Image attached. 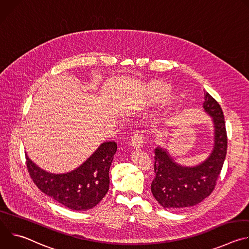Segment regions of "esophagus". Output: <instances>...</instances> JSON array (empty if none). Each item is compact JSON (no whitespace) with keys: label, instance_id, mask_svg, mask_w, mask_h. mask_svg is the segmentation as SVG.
<instances>
[{"label":"esophagus","instance_id":"obj_1","mask_svg":"<svg viewBox=\"0 0 249 249\" xmlns=\"http://www.w3.org/2000/svg\"><path fill=\"white\" fill-rule=\"evenodd\" d=\"M143 143H144V140H143V137H142L141 132L140 131L134 132V135L132 136V140H131V146L135 149H139L143 147Z\"/></svg>","mask_w":249,"mask_h":249}]
</instances>
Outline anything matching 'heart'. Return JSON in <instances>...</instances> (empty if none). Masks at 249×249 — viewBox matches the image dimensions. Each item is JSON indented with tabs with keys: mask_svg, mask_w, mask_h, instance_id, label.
<instances>
[{
	"mask_svg": "<svg viewBox=\"0 0 249 249\" xmlns=\"http://www.w3.org/2000/svg\"><path fill=\"white\" fill-rule=\"evenodd\" d=\"M156 93H157L158 95H162V94L164 93V90H163L162 89H156Z\"/></svg>",
	"mask_w": 249,
	"mask_h": 249,
	"instance_id": "heart-1",
	"label": "heart"
}]
</instances>
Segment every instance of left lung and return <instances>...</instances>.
<instances>
[{
    "mask_svg": "<svg viewBox=\"0 0 249 249\" xmlns=\"http://www.w3.org/2000/svg\"><path fill=\"white\" fill-rule=\"evenodd\" d=\"M204 110L214 122V147L209 158L196 166L176 163L166 150H155L156 177L151 190L156 200L168 209H184L199 204L215 189L228 148V137L223 110L218 101L204 92Z\"/></svg>",
    "mask_w": 249,
    "mask_h": 249,
    "instance_id": "8db88e82",
    "label": "left lung"
}]
</instances>
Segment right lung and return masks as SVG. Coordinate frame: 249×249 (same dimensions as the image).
<instances>
[{"label": "right lung", "instance_id": "1", "mask_svg": "<svg viewBox=\"0 0 249 249\" xmlns=\"http://www.w3.org/2000/svg\"><path fill=\"white\" fill-rule=\"evenodd\" d=\"M117 151L115 142H105L78 168L63 174L47 172L26 156L33 182L44 194L74 211L96 206L109 189V168Z\"/></svg>", "mask_w": 249, "mask_h": 249}]
</instances>
